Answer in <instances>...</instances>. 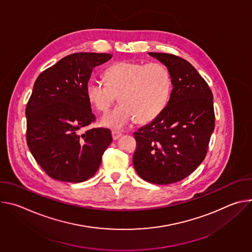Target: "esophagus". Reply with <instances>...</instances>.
Returning a JSON list of instances; mask_svg holds the SVG:
<instances>
[{"label": "esophagus", "instance_id": "esophagus-1", "mask_svg": "<svg viewBox=\"0 0 252 252\" xmlns=\"http://www.w3.org/2000/svg\"><path fill=\"white\" fill-rule=\"evenodd\" d=\"M112 135H113V139H114V140H117V139H119L123 134H122V132L113 130V131H112Z\"/></svg>", "mask_w": 252, "mask_h": 252}]
</instances>
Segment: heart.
Listing matches in <instances>:
<instances>
[{
    "instance_id": "1",
    "label": "heart",
    "mask_w": 252,
    "mask_h": 252,
    "mask_svg": "<svg viewBox=\"0 0 252 252\" xmlns=\"http://www.w3.org/2000/svg\"><path fill=\"white\" fill-rule=\"evenodd\" d=\"M106 83L91 79L86 87L90 102L105 113L117 99L121 102L100 121L101 126L123 129L137 119L148 123L158 118L168 104L172 81L168 68L160 63L123 61L105 70Z\"/></svg>"
}]
</instances>
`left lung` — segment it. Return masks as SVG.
<instances>
[{"label": "left lung", "instance_id": "8db88e82", "mask_svg": "<svg viewBox=\"0 0 252 252\" xmlns=\"http://www.w3.org/2000/svg\"><path fill=\"white\" fill-rule=\"evenodd\" d=\"M169 70L172 90L164 111L133 132L132 162L148 183L182 181L203 161L214 129L212 93L188 61L171 54L149 53Z\"/></svg>", "mask_w": 252, "mask_h": 252}]
</instances>
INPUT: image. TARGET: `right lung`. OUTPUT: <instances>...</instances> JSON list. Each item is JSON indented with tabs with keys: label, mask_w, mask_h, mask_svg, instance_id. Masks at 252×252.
Listing matches in <instances>:
<instances>
[{
	"label": "right lung",
	"mask_w": 252,
	"mask_h": 252,
	"mask_svg": "<svg viewBox=\"0 0 252 252\" xmlns=\"http://www.w3.org/2000/svg\"><path fill=\"white\" fill-rule=\"evenodd\" d=\"M110 54L77 53L60 60L35 80L26 107L27 143L52 178L83 183L94 175L113 140L107 128L82 129L95 121L86 87L94 67Z\"/></svg>",
	"instance_id": "right-lung-1"
}]
</instances>
